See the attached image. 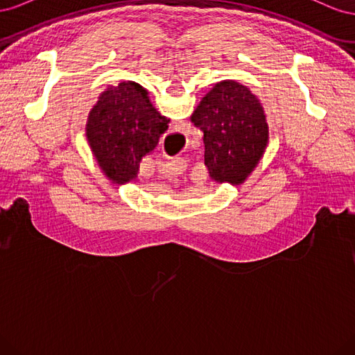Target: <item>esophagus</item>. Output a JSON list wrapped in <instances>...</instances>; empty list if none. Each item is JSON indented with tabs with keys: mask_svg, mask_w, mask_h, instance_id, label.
Instances as JSON below:
<instances>
[{
	"mask_svg": "<svg viewBox=\"0 0 355 355\" xmlns=\"http://www.w3.org/2000/svg\"><path fill=\"white\" fill-rule=\"evenodd\" d=\"M170 166H171V170H182L184 168L185 170V167L188 166L187 164V158H184V157H176L175 159H171L170 161Z\"/></svg>",
	"mask_w": 355,
	"mask_h": 355,
	"instance_id": "1",
	"label": "esophagus"
}]
</instances>
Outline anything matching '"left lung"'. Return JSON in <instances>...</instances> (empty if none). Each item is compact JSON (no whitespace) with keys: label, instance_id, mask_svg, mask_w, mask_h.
<instances>
[{"label":"left lung","instance_id":"obj_1","mask_svg":"<svg viewBox=\"0 0 355 355\" xmlns=\"http://www.w3.org/2000/svg\"><path fill=\"white\" fill-rule=\"evenodd\" d=\"M204 133V164L216 182L241 185L262 158L268 124L259 99L235 81H220L191 115Z\"/></svg>","mask_w":355,"mask_h":355}]
</instances>
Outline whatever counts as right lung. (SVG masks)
Returning <instances> with one entry per match:
<instances>
[{"label": "right lung", "mask_w": 355, "mask_h": 355, "mask_svg": "<svg viewBox=\"0 0 355 355\" xmlns=\"http://www.w3.org/2000/svg\"><path fill=\"white\" fill-rule=\"evenodd\" d=\"M167 124L142 85L123 81L99 96L85 135L103 173L123 185L136 179L142 158L154 151Z\"/></svg>", "instance_id": "obj_1"}]
</instances>
